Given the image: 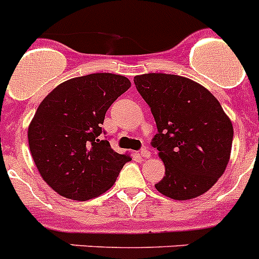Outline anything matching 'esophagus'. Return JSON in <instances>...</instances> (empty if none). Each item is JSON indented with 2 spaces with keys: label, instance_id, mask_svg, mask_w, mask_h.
<instances>
[{
  "label": "esophagus",
  "instance_id": "34e87169",
  "mask_svg": "<svg viewBox=\"0 0 259 259\" xmlns=\"http://www.w3.org/2000/svg\"><path fill=\"white\" fill-rule=\"evenodd\" d=\"M140 154H141V157H143V158H149L150 157V152L148 149H141Z\"/></svg>",
  "mask_w": 259,
  "mask_h": 259
}]
</instances>
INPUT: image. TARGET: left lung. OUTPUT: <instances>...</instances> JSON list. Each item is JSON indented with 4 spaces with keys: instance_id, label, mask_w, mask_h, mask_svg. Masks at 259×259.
<instances>
[{
    "instance_id": "8db88e82",
    "label": "left lung",
    "mask_w": 259,
    "mask_h": 259,
    "mask_svg": "<svg viewBox=\"0 0 259 259\" xmlns=\"http://www.w3.org/2000/svg\"><path fill=\"white\" fill-rule=\"evenodd\" d=\"M134 83L154 116L152 146L166 166L157 191L179 201L209 191L227 167L233 140L232 123L218 100L178 75H139Z\"/></svg>"
}]
</instances>
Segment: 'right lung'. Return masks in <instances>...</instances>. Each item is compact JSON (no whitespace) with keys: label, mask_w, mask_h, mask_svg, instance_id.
I'll return each instance as SVG.
<instances>
[{"label":"right lung","mask_w":259,"mask_h":259,"mask_svg":"<svg viewBox=\"0 0 259 259\" xmlns=\"http://www.w3.org/2000/svg\"><path fill=\"white\" fill-rule=\"evenodd\" d=\"M131 87L125 76L91 74L54 88L37 107L28 144L38 172L58 194L87 201L111 188L131 155L110 146L105 114Z\"/></svg>","instance_id":"right-lung-1"}]
</instances>
